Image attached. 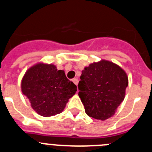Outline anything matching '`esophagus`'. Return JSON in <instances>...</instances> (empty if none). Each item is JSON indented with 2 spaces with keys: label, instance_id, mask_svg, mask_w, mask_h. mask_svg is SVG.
Masks as SVG:
<instances>
[{
  "label": "esophagus",
  "instance_id": "obj_1",
  "mask_svg": "<svg viewBox=\"0 0 152 152\" xmlns=\"http://www.w3.org/2000/svg\"><path fill=\"white\" fill-rule=\"evenodd\" d=\"M72 81H73L74 84H75V85H77V84H78V80H77V78H74L73 80H72Z\"/></svg>",
  "mask_w": 152,
  "mask_h": 152
}]
</instances>
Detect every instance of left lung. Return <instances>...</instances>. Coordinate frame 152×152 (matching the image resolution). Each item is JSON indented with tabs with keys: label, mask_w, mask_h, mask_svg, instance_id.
Instances as JSON below:
<instances>
[{
	"label": "left lung",
	"mask_w": 152,
	"mask_h": 152,
	"mask_svg": "<svg viewBox=\"0 0 152 152\" xmlns=\"http://www.w3.org/2000/svg\"><path fill=\"white\" fill-rule=\"evenodd\" d=\"M80 78L78 95L87 115L99 120L113 116L128 86L124 70L112 61L101 60L85 67Z\"/></svg>",
	"instance_id": "8db88e82"
}]
</instances>
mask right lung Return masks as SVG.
<instances>
[{
  "label": "right lung",
  "mask_w": 152,
  "mask_h": 152,
  "mask_svg": "<svg viewBox=\"0 0 152 152\" xmlns=\"http://www.w3.org/2000/svg\"><path fill=\"white\" fill-rule=\"evenodd\" d=\"M21 90L37 113L49 117L64 110L77 91V86L54 64L37 63L25 73Z\"/></svg>",
  "instance_id": "right-lung-1"
}]
</instances>
